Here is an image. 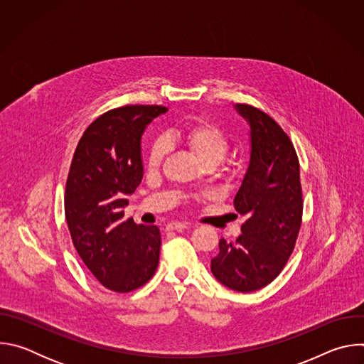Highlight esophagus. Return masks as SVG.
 Segmentation results:
<instances>
[{
	"label": "esophagus",
	"instance_id": "34e87169",
	"mask_svg": "<svg viewBox=\"0 0 364 364\" xmlns=\"http://www.w3.org/2000/svg\"><path fill=\"white\" fill-rule=\"evenodd\" d=\"M187 228V223H184V222H171V223H168L167 225V230H183V229H186Z\"/></svg>",
	"mask_w": 364,
	"mask_h": 364
}]
</instances>
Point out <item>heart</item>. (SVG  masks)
Returning <instances> with one entry per match:
<instances>
[{
	"mask_svg": "<svg viewBox=\"0 0 364 364\" xmlns=\"http://www.w3.org/2000/svg\"><path fill=\"white\" fill-rule=\"evenodd\" d=\"M184 144L191 149L197 160L203 164H220L230 148L229 135L218 125L210 122H198L187 127L180 132ZM168 151V141L163 136L157 138L148 152V166L157 168L163 163Z\"/></svg>",
	"mask_w": 364,
	"mask_h": 364,
	"instance_id": "heart-1",
	"label": "heart"
}]
</instances>
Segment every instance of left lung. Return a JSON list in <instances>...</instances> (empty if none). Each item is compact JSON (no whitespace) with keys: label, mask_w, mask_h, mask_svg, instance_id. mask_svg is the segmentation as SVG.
<instances>
[{"label":"left lung","mask_w":364,"mask_h":364,"mask_svg":"<svg viewBox=\"0 0 364 364\" xmlns=\"http://www.w3.org/2000/svg\"><path fill=\"white\" fill-rule=\"evenodd\" d=\"M247 122L249 163L233 198L247 219L235 242L222 239L212 274L225 287L253 292L271 284L292 253L302 216L299 163L282 128L265 112L236 103Z\"/></svg>","instance_id":"1"}]
</instances>
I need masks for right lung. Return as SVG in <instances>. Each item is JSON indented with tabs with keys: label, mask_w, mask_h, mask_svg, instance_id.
I'll return each instance as SVG.
<instances>
[{
	"label": "right lung",
	"mask_w": 364,
	"mask_h": 364,
	"mask_svg": "<svg viewBox=\"0 0 364 364\" xmlns=\"http://www.w3.org/2000/svg\"><path fill=\"white\" fill-rule=\"evenodd\" d=\"M167 111L128 105L103 114L83 132L73 155L65 194L70 236L93 277L115 292L142 287L159 267L160 229L124 220V207L144 176L142 134Z\"/></svg>",
	"instance_id": "add662e5"
}]
</instances>
